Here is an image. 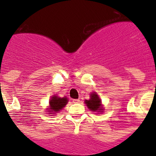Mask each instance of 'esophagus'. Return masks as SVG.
<instances>
[{
    "label": "esophagus",
    "mask_w": 156,
    "mask_h": 156,
    "mask_svg": "<svg viewBox=\"0 0 156 156\" xmlns=\"http://www.w3.org/2000/svg\"><path fill=\"white\" fill-rule=\"evenodd\" d=\"M73 103H79L80 102V99H73Z\"/></svg>",
    "instance_id": "esophagus-1"
}]
</instances>
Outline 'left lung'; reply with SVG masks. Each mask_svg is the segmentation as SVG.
I'll use <instances>...</instances> for the list:
<instances>
[{
  "instance_id": "left-lung-1",
  "label": "left lung",
  "mask_w": 156,
  "mask_h": 156,
  "mask_svg": "<svg viewBox=\"0 0 156 156\" xmlns=\"http://www.w3.org/2000/svg\"><path fill=\"white\" fill-rule=\"evenodd\" d=\"M85 103L87 105L88 108L93 112L101 111L102 110L101 108V100L98 98L96 93H92L90 94V99L85 101Z\"/></svg>"
}]
</instances>
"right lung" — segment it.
I'll list each match as a JSON object with an SVG mask.
<instances>
[{
	"label": "right lung",
	"instance_id": "right-lung-1",
	"mask_svg": "<svg viewBox=\"0 0 156 156\" xmlns=\"http://www.w3.org/2000/svg\"><path fill=\"white\" fill-rule=\"evenodd\" d=\"M67 102H68V100H67L66 98H58L56 96H54L50 101V110L51 112H59L63 107H65V105H66Z\"/></svg>",
	"mask_w": 156,
	"mask_h": 156
}]
</instances>
